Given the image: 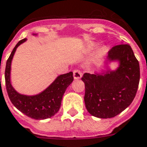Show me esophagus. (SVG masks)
Listing matches in <instances>:
<instances>
[{
  "label": "esophagus",
  "mask_w": 147,
  "mask_h": 147,
  "mask_svg": "<svg viewBox=\"0 0 147 147\" xmlns=\"http://www.w3.org/2000/svg\"><path fill=\"white\" fill-rule=\"evenodd\" d=\"M73 76L75 79H79L82 77V72L79 70H75L73 71Z\"/></svg>",
  "instance_id": "1"
}]
</instances>
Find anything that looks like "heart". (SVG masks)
Masks as SVG:
<instances>
[{
  "mask_svg": "<svg viewBox=\"0 0 147 147\" xmlns=\"http://www.w3.org/2000/svg\"><path fill=\"white\" fill-rule=\"evenodd\" d=\"M96 47V43H91L89 44V47H90V48H93V47ZM104 53H105V47H101V48L98 51L97 56H98V57H102V56L104 54Z\"/></svg>",
  "mask_w": 147,
  "mask_h": 147,
  "instance_id": "b5f03b06",
  "label": "heart"
}]
</instances>
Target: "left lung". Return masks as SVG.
I'll return each mask as SVG.
<instances>
[{
    "label": "left lung",
    "mask_w": 147,
    "mask_h": 147,
    "mask_svg": "<svg viewBox=\"0 0 147 147\" xmlns=\"http://www.w3.org/2000/svg\"><path fill=\"white\" fill-rule=\"evenodd\" d=\"M114 47L103 68L85 73L84 100L88 112L99 118H111L122 112L134 100L140 82V64L129 44ZM118 63L111 69L109 65Z\"/></svg>",
    "instance_id": "1"
}]
</instances>
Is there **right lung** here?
<instances>
[{
  "instance_id": "obj_1",
  "label": "right lung",
  "mask_w": 147,
  "mask_h": 147,
  "mask_svg": "<svg viewBox=\"0 0 147 147\" xmlns=\"http://www.w3.org/2000/svg\"><path fill=\"white\" fill-rule=\"evenodd\" d=\"M32 36H38L37 33ZM26 38L20 40L13 49L8 57L5 68V83L7 94L13 105L24 115L36 120H43L51 118L59 111L61 100L65 90L73 81V72L60 75L42 92L35 95H25L18 93L13 87L11 81V62L16 50Z\"/></svg>"
}]
</instances>
